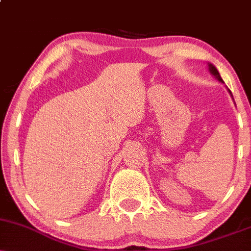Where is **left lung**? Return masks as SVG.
<instances>
[{
  "label": "left lung",
  "mask_w": 251,
  "mask_h": 251,
  "mask_svg": "<svg viewBox=\"0 0 251 251\" xmlns=\"http://www.w3.org/2000/svg\"><path fill=\"white\" fill-rule=\"evenodd\" d=\"M209 71H210V73L212 74V75H215L216 77H217L218 80H220L221 82H223V80H222V77H221V75H220V73H218V71L216 70V67L214 65H211V63H209ZM230 92V91H229ZM230 94H231V92H230Z\"/></svg>",
  "instance_id": "8db88e82"
}]
</instances>
